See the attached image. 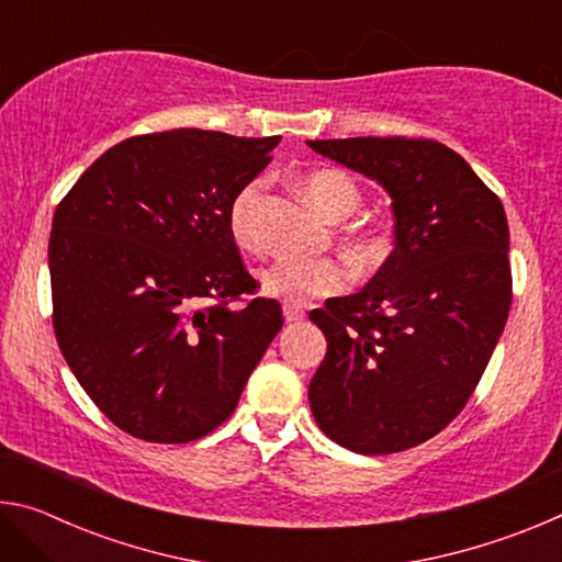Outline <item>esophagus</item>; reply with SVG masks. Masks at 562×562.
<instances>
[{
  "instance_id": "1",
  "label": "esophagus",
  "mask_w": 562,
  "mask_h": 562,
  "mask_svg": "<svg viewBox=\"0 0 562 562\" xmlns=\"http://www.w3.org/2000/svg\"><path fill=\"white\" fill-rule=\"evenodd\" d=\"M284 319H288V322H302L304 319V310L297 307V304H284Z\"/></svg>"
}]
</instances>
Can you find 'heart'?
Here are the masks:
<instances>
[{
    "mask_svg": "<svg viewBox=\"0 0 562 562\" xmlns=\"http://www.w3.org/2000/svg\"><path fill=\"white\" fill-rule=\"evenodd\" d=\"M304 195L317 211L329 217V221H347L355 215L361 205V188L347 170L341 168H319L302 180ZM262 195V180H250V183L237 190L227 213V225H231L233 240L243 250H260L262 240L258 227H255V207ZM347 250L361 262H379L392 250V235L382 225H357L347 235ZM351 270L347 262L337 258L325 260H297V258H280L270 268L260 272V284L270 297H278L288 304H307L319 297H331L349 288Z\"/></svg>",
    "mask_w": 562,
    "mask_h": 562,
    "instance_id": "heart-1",
    "label": "heart"
}]
</instances>
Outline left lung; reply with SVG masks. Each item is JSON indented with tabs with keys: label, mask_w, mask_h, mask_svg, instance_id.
<instances>
[{
	"label": "left lung",
	"mask_w": 562,
	"mask_h": 562,
	"mask_svg": "<svg viewBox=\"0 0 562 562\" xmlns=\"http://www.w3.org/2000/svg\"><path fill=\"white\" fill-rule=\"evenodd\" d=\"M307 146L382 183L396 217V247L372 282L310 315L327 337L310 382L312 414L349 451H406L461 414L506 327V211L439 140L367 136Z\"/></svg>",
	"instance_id": "1"
}]
</instances>
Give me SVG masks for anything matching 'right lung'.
I'll list each match as a JSON object with an SVG mask.
<instances>
[{
	"instance_id": "add662e5",
	"label": "right lung",
	"mask_w": 562,
	"mask_h": 562,
	"mask_svg": "<svg viewBox=\"0 0 562 562\" xmlns=\"http://www.w3.org/2000/svg\"><path fill=\"white\" fill-rule=\"evenodd\" d=\"M280 136H131L83 170L49 237L59 349L109 422L188 443L235 412L282 307L258 292L227 213ZM243 301V305H235Z\"/></svg>"
}]
</instances>
